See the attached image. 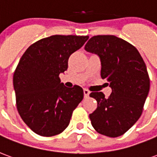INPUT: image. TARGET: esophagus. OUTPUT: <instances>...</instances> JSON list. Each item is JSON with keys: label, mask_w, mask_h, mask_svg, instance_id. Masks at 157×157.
<instances>
[{"label": "esophagus", "mask_w": 157, "mask_h": 157, "mask_svg": "<svg viewBox=\"0 0 157 157\" xmlns=\"http://www.w3.org/2000/svg\"><path fill=\"white\" fill-rule=\"evenodd\" d=\"M83 92H84V98H87L89 97V94H90V91H89L88 89H84L83 90Z\"/></svg>", "instance_id": "esophagus-1"}]
</instances>
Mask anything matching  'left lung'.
Listing matches in <instances>:
<instances>
[{"mask_svg":"<svg viewBox=\"0 0 157 157\" xmlns=\"http://www.w3.org/2000/svg\"><path fill=\"white\" fill-rule=\"evenodd\" d=\"M85 49L98 55L101 77L112 88L109 98L102 92L90 94L98 102L97 109L89 115L92 127L101 135L120 136L141 115L150 91L146 65L135 46L116 36H93Z\"/></svg>","mask_w":157,"mask_h":157,"instance_id":"left-lung-1","label":"left lung"}]
</instances>
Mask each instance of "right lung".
I'll return each instance as SVG.
<instances>
[{
  "instance_id": "right-lung-1",
  "label": "right lung",
  "mask_w": 157,
  "mask_h": 157,
  "mask_svg": "<svg viewBox=\"0 0 157 157\" xmlns=\"http://www.w3.org/2000/svg\"><path fill=\"white\" fill-rule=\"evenodd\" d=\"M88 36L53 35L30 45L13 75L17 109L37 135L54 136L67 128L72 113L82 102L83 89L66 87L59 75L68 68L71 54Z\"/></svg>"
}]
</instances>
